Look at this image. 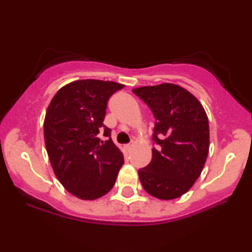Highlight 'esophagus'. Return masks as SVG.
<instances>
[{
  "label": "esophagus",
  "instance_id": "1",
  "mask_svg": "<svg viewBox=\"0 0 252 252\" xmlns=\"http://www.w3.org/2000/svg\"><path fill=\"white\" fill-rule=\"evenodd\" d=\"M132 147H133V144H126V146H124V149H125L126 151H128V153H129V151H130V149H132Z\"/></svg>",
  "mask_w": 252,
  "mask_h": 252
}]
</instances>
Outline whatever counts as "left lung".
<instances>
[{
	"mask_svg": "<svg viewBox=\"0 0 252 252\" xmlns=\"http://www.w3.org/2000/svg\"><path fill=\"white\" fill-rule=\"evenodd\" d=\"M154 113L153 158L139 170L144 190L159 199L186 194L197 180L209 154L205 110L194 95L174 84L144 86L132 91Z\"/></svg>",
	"mask_w": 252,
	"mask_h": 252,
	"instance_id": "1",
	"label": "left lung"
}]
</instances>
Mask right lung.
<instances>
[{"label":"right lung","mask_w":252,"mask_h":252,"mask_svg":"<svg viewBox=\"0 0 252 252\" xmlns=\"http://www.w3.org/2000/svg\"><path fill=\"white\" fill-rule=\"evenodd\" d=\"M124 85L86 79L62 87L48 106L44 143L56 177L81 199H96L115 186L124 156L103 120L108 101ZM103 132L105 143L99 140Z\"/></svg>","instance_id":"right-lung-1"}]
</instances>
